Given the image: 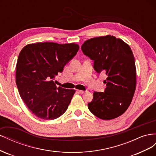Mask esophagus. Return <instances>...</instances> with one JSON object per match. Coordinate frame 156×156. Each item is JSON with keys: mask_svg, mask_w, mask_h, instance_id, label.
Instances as JSON below:
<instances>
[{"mask_svg": "<svg viewBox=\"0 0 156 156\" xmlns=\"http://www.w3.org/2000/svg\"><path fill=\"white\" fill-rule=\"evenodd\" d=\"M78 93H79V94H84V92H85V91H83V90H77V91Z\"/></svg>", "mask_w": 156, "mask_h": 156, "instance_id": "obj_1", "label": "esophagus"}]
</instances>
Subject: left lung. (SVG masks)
I'll list each match as a JSON object with an SVG mask.
<instances>
[{
  "mask_svg": "<svg viewBox=\"0 0 156 156\" xmlns=\"http://www.w3.org/2000/svg\"><path fill=\"white\" fill-rule=\"evenodd\" d=\"M81 50L94 60L96 72L107 77L104 92H94L88 109L102 120L120 116L130 105L136 88L135 61L130 47L122 40L107 35L85 41Z\"/></svg>",
  "mask_w": 156,
  "mask_h": 156,
  "instance_id": "left-lung-1",
  "label": "left lung"
}]
</instances>
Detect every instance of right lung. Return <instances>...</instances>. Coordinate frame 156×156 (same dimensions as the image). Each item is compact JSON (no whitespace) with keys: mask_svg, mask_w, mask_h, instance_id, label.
Returning <instances> with one entry per match:
<instances>
[{"mask_svg":"<svg viewBox=\"0 0 156 156\" xmlns=\"http://www.w3.org/2000/svg\"><path fill=\"white\" fill-rule=\"evenodd\" d=\"M79 49L74 43L44 42L29 44L21 51L16 84L22 100L37 118L54 120L66 111L75 90L57 87L53 80Z\"/></svg>","mask_w":156,"mask_h":156,"instance_id":"right-lung-1","label":"right lung"}]
</instances>
